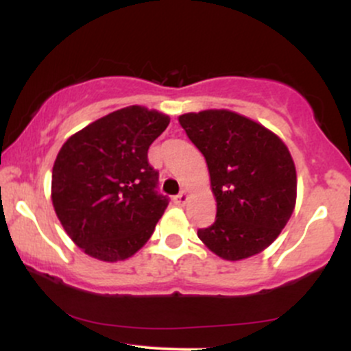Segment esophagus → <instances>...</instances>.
Masks as SVG:
<instances>
[{
    "label": "esophagus",
    "mask_w": 351,
    "mask_h": 351,
    "mask_svg": "<svg viewBox=\"0 0 351 351\" xmlns=\"http://www.w3.org/2000/svg\"><path fill=\"white\" fill-rule=\"evenodd\" d=\"M173 201H175V204H178V206H183V204L188 201V193L186 191H181L180 195H176L175 198H173Z\"/></svg>",
    "instance_id": "34e87169"
}]
</instances>
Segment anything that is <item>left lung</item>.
Segmentation results:
<instances>
[{
    "label": "left lung",
    "instance_id": "left-lung-1",
    "mask_svg": "<svg viewBox=\"0 0 351 351\" xmlns=\"http://www.w3.org/2000/svg\"><path fill=\"white\" fill-rule=\"evenodd\" d=\"M188 138L206 158L216 219L198 237L216 256L241 261L264 251L291 219L295 165L284 142L251 119L229 110L180 117Z\"/></svg>",
    "mask_w": 351,
    "mask_h": 351
}]
</instances>
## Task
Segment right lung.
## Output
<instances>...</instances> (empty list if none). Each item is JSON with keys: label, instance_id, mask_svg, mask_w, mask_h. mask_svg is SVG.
Wrapping results in <instances>:
<instances>
[{"label": "right lung", "instance_id": "obj_1", "mask_svg": "<svg viewBox=\"0 0 351 351\" xmlns=\"http://www.w3.org/2000/svg\"><path fill=\"white\" fill-rule=\"evenodd\" d=\"M170 117L140 106L112 112L72 135L52 168L60 224L88 256L128 259L150 239L170 198L158 193L148 148Z\"/></svg>", "mask_w": 351, "mask_h": 351}]
</instances>
